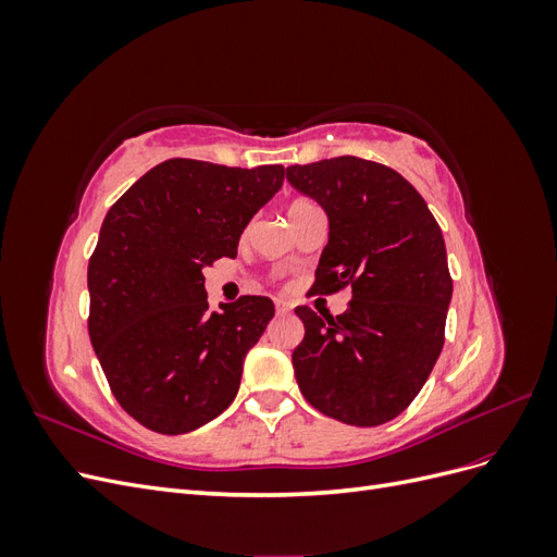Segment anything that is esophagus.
Returning <instances> with one entry per match:
<instances>
[{
  "instance_id": "34e87169",
  "label": "esophagus",
  "mask_w": 557,
  "mask_h": 557,
  "mask_svg": "<svg viewBox=\"0 0 557 557\" xmlns=\"http://www.w3.org/2000/svg\"><path fill=\"white\" fill-rule=\"evenodd\" d=\"M274 305H276V311H278V313H288V311H293V305H290V301H285V299H276Z\"/></svg>"
}]
</instances>
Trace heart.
Segmentation results:
<instances>
[{
	"label": "heart",
	"instance_id": "heart-1",
	"mask_svg": "<svg viewBox=\"0 0 557 557\" xmlns=\"http://www.w3.org/2000/svg\"><path fill=\"white\" fill-rule=\"evenodd\" d=\"M305 207H311V205H309V201H305V199H299V201H295V205L290 207V211H297V209H305ZM290 211H288V213H290Z\"/></svg>",
	"mask_w": 557,
	"mask_h": 557
}]
</instances>
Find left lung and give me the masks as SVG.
<instances>
[{
	"label": "left lung",
	"mask_w": 557,
	"mask_h": 557,
	"mask_svg": "<svg viewBox=\"0 0 557 557\" xmlns=\"http://www.w3.org/2000/svg\"><path fill=\"white\" fill-rule=\"evenodd\" d=\"M285 174L327 213L315 288L352 285L342 315L295 309L305 323L293 352L299 391L342 423L383 425L413 401L444 346L453 281L442 230L413 185L385 164L344 156Z\"/></svg>",
	"instance_id": "left-lung-1"
}]
</instances>
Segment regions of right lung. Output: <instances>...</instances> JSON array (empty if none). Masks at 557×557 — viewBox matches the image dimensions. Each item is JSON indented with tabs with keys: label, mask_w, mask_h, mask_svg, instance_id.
I'll return each instance as SVG.
<instances>
[{
	"label": "right lung",
	"mask_w": 557,
	"mask_h": 557,
	"mask_svg": "<svg viewBox=\"0 0 557 557\" xmlns=\"http://www.w3.org/2000/svg\"><path fill=\"white\" fill-rule=\"evenodd\" d=\"M283 176L281 164L174 158L109 209L88 264V330L115 399L144 428L193 432L237 397L274 301L246 295L209 313L201 272L237 256L242 232Z\"/></svg>",
	"instance_id": "1"
}]
</instances>
